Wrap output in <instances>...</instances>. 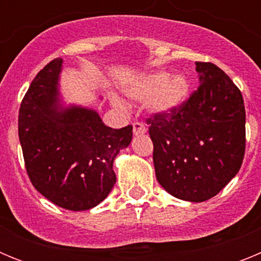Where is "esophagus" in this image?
Segmentation results:
<instances>
[{
    "label": "esophagus",
    "mask_w": 261,
    "mask_h": 261,
    "mask_svg": "<svg viewBox=\"0 0 261 261\" xmlns=\"http://www.w3.org/2000/svg\"><path fill=\"white\" fill-rule=\"evenodd\" d=\"M145 132H146V126H145L144 124L140 123V121H135V123H133V133H135L136 136L144 135Z\"/></svg>",
    "instance_id": "obj_1"
}]
</instances>
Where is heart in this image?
I'll return each mask as SVG.
<instances>
[{
  "instance_id": "heart-1",
  "label": "heart",
  "mask_w": 261,
  "mask_h": 261,
  "mask_svg": "<svg viewBox=\"0 0 261 261\" xmlns=\"http://www.w3.org/2000/svg\"><path fill=\"white\" fill-rule=\"evenodd\" d=\"M190 91V84L184 75H171L167 71H156L145 75L126 89L133 99L147 98V107L153 112L168 114L184 103ZM114 103L123 107V103L114 99Z\"/></svg>"
}]
</instances>
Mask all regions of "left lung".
Instances as JSON below:
<instances>
[{"instance_id": "obj_1", "label": "left lung", "mask_w": 261, "mask_h": 261, "mask_svg": "<svg viewBox=\"0 0 261 261\" xmlns=\"http://www.w3.org/2000/svg\"><path fill=\"white\" fill-rule=\"evenodd\" d=\"M201 84L168 114L146 117L156 180L170 195L201 202L222 191L241 168L246 111L241 90L212 62L196 61Z\"/></svg>"}]
</instances>
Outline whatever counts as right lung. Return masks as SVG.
Listing matches in <instances>:
<instances>
[{"mask_svg":"<svg viewBox=\"0 0 261 261\" xmlns=\"http://www.w3.org/2000/svg\"><path fill=\"white\" fill-rule=\"evenodd\" d=\"M61 64L52 60L34 78L20 103L18 133L32 186L60 208L87 211L116 183L114 159L132 141L133 126L112 129L86 108L57 111Z\"/></svg>","mask_w":261,"mask_h":261,"instance_id":"right-lung-1","label":"right lung"}]
</instances>
